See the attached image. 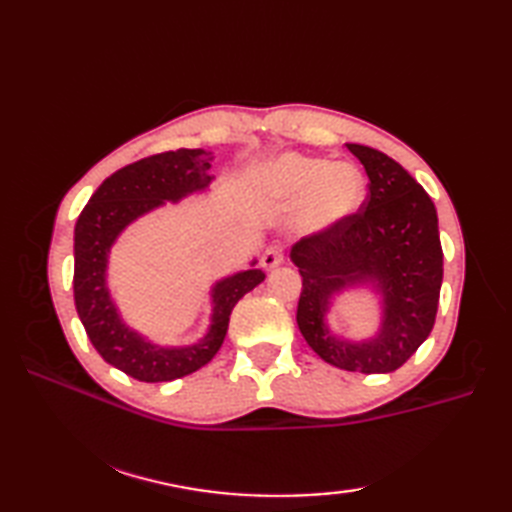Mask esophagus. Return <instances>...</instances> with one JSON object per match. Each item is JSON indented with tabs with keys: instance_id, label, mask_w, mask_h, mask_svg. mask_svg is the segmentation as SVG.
<instances>
[{
	"instance_id": "1",
	"label": "esophagus",
	"mask_w": 512,
	"mask_h": 512,
	"mask_svg": "<svg viewBox=\"0 0 512 512\" xmlns=\"http://www.w3.org/2000/svg\"><path fill=\"white\" fill-rule=\"evenodd\" d=\"M281 262H284V246H281V244H273V246H268V248L264 250L262 266H264L266 270L277 268Z\"/></svg>"
}]
</instances>
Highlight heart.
I'll return each instance as SVG.
<instances>
[{"label": "heart", "mask_w": 512, "mask_h": 512, "mask_svg": "<svg viewBox=\"0 0 512 512\" xmlns=\"http://www.w3.org/2000/svg\"><path fill=\"white\" fill-rule=\"evenodd\" d=\"M264 191L279 204L301 200L297 224L301 231H325L356 213L365 198V178L350 162H334L286 154L262 171Z\"/></svg>", "instance_id": "obj_1"}]
</instances>
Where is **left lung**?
<instances>
[{"label": "left lung", "mask_w": 512, "mask_h": 512, "mask_svg": "<svg viewBox=\"0 0 512 512\" xmlns=\"http://www.w3.org/2000/svg\"><path fill=\"white\" fill-rule=\"evenodd\" d=\"M369 178L361 209L325 231L299 239L292 262L301 273L297 323L325 363L361 374L402 367L433 330L442 286L438 213L429 193L394 158L347 143ZM384 292V325L363 344L334 340L322 317L329 297L347 285Z\"/></svg>", "instance_id": "obj_1"}]
</instances>
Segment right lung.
<instances>
[{"label":"right lung","instance_id":"add662e5","mask_svg":"<svg viewBox=\"0 0 512 512\" xmlns=\"http://www.w3.org/2000/svg\"><path fill=\"white\" fill-rule=\"evenodd\" d=\"M213 156L204 149H176L132 162L112 173L74 226V303L92 345L107 363L143 383H165L198 372L220 350L235 303L262 284L264 270L253 268L217 281L213 288V323L209 334L191 347H158L129 330L118 317L105 286L107 253L118 233L136 217L165 200L176 202L202 191Z\"/></svg>","mask_w":512,"mask_h":512}]
</instances>
